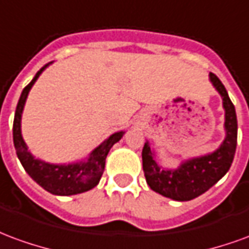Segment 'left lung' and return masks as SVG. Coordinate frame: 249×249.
<instances>
[{
	"instance_id": "obj_1",
	"label": "left lung",
	"mask_w": 249,
	"mask_h": 249,
	"mask_svg": "<svg viewBox=\"0 0 249 249\" xmlns=\"http://www.w3.org/2000/svg\"><path fill=\"white\" fill-rule=\"evenodd\" d=\"M209 81L219 92L224 108L225 137L216 151L184 160L176 169L157 164L155 152L146 141L142 148V169L152 191L176 201H189L213 187L228 172L237 144V119L233 104L217 76L209 73Z\"/></svg>"
}]
</instances>
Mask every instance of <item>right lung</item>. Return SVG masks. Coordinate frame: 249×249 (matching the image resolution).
Listing matches in <instances>:
<instances>
[{"instance_id":"obj_1","label":"right lung","mask_w":249,"mask_h":249,"mask_svg":"<svg viewBox=\"0 0 249 249\" xmlns=\"http://www.w3.org/2000/svg\"><path fill=\"white\" fill-rule=\"evenodd\" d=\"M52 62L46 64L44 68L36 73L35 78L24 88L21 97L17 104L13 123V142L16 153L22 167L40 187L52 195L57 196H71L78 193L87 192L94 188L103 176L105 168V159L108 156L110 148L121 140L124 136V130L116 132L110 135L105 141H103L97 148H94L89 156L81 161L71 162V164H52L40 159H36L28 149L26 142L22 139L21 133V119L24 112L25 103L29 94L30 89L35 85L37 78L45 71Z\"/></svg>"}]
</instances>
